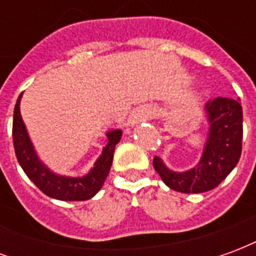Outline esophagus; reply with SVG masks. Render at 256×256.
<instances>
[{
    "label": "esophagus",
    "mask_w": 256,
    "mask_h": 256,
    "mask_svg": "<svg viewBox=\"0 0 256 256\" xmlns=\"http://www.w3.org/2000/svg\"><path fill=\"white\" fill-rule=\"evenodd\" d=\"M150 116V108H146V106H140V108H137V110L132 114V116H130V122L134 124V123L146 120Z\"/></svg>",
    "instance_id": "esophagus-1"
}]
</instances>
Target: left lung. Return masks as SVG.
I'll return each mask as SVG.
<instances>
[{
	"label": "left lung",
	"mask_w": 256,
	"mask_h": 256,
	"mask_svg": "<svg viewBox=\"0 0 256 256\" xmlns=\"http://www.w3.org/2000/svg\"><path fill=\"white\" fill-rule=\"evenodd\" d=\"M210 134L202 160L185 172H170L154 158V168L168 188L182 193H203L218 186L234 168L242 155V108L228 97L210 98L206 104Z\"/></svg>",
	"instance_id": "left-lung-1"
}]
</instances>
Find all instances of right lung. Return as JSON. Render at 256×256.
I'll return each instance as SVG.
<instances>
[{
  "mask_svg": "<svg viewBox=\"0 0 256 256\" xmlns=\"http://www.w3.org/2000/svg\"><path fill=\"white\" fill-rule=\"evenodd\" d=\"M20 98H22V94L19 96L14 106L12 137H14V154H16L19 164L27 174V177L36 184V188L49 198L66 200V202H75V200L80 202V200L93 198L101 189L110 172L115 145L119 142L122 132L112 130L110 133H106L108 144L102 150L98 160L96 162L93 170L88 176L82 178L60 177L49 172L46 167L38 160L36 150L32 148V144L24 128V123L20 116Z\"/></svg>",
  "mask_w": 256,
  "mask_h": 256,
  "instance_id": "1",
  "label": "right lung"
}]
</instances>
